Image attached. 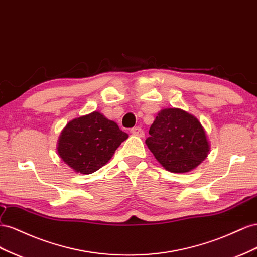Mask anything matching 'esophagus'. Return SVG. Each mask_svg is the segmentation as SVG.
<instances>
[{"label": "esophagus", "mask_w": 257, "mask_h": 257, "mask_svg": "<svg viewBox=\"0 0 257 257\" xmlns=\"http://www.w3.org/2000/svg\"><path fill=\"white\" fill-rule=\"evenodd\" d=\"M130 133L133 134L134 136L136 137H140V138H143L144 137V131L141 127H135L130 130Z\"/></svg>", "instance_id": "esophagus-1"}]
</instances>
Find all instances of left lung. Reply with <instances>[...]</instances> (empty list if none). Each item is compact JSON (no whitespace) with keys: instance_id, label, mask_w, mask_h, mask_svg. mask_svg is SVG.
<instances>
[{"instance_id":"obj_1","label":"left lung","mask_w":257,"mask_h":257,"mask_svg":"<svg viewBox=\"0 0 257 257\" xmlns=\"http://www.w3.org/2000/svg\"><path fill=\"white\" fill-rule=\"evenodd\" d=\"M149 134L146 145L170 172H188L208 156L206 131L195 116L181 108L161 109Z\"/></svg>"}]
</instances>
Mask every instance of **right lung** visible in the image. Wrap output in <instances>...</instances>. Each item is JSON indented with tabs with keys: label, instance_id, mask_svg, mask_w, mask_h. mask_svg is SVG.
I'll return each instance as SVG.
<instances>
[{
	"label": "right lung",
	"instance_id": "right-lung-1",
	"mask_svg": "<svg viewBox=\"0 0 257 257\" xmlns=\"http://www.w3.org/2000/svg\"><path fill=\"white\" fill-rule=\"evenodd\" d=\"M127 138L116 122L93 112L65 126L58 142V154L73 170L90 174L104 166Z\"/></svg>",
	"mask_w": 257,
	"mask_h": 257
}]
</instances>
